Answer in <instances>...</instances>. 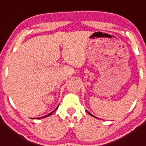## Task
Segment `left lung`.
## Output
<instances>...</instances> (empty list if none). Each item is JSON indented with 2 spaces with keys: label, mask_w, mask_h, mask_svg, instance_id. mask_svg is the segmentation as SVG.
I'll list each match as a JSON object with an SVG mask.
<instances>
[{
  "label": "left lung",
  "mask_w": 146,
  "mask_h": 146,
  "mask_svg": "<svg viewBox=\"0 0 146 146\" xmlns=\"http://www.w3.org/2000/svg\"><path fill=\"white\" fill-rule=\"evenodd\" d=\"M88 114H90V115H91V116H92V117H95V116H93V115H92V114H90V112H89V111H88Z\"/></svg>",
  "instance_id": "obj_1"
}]
</instances>
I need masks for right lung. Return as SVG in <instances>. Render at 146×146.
I'll return each mask as SVG.
<instances>
[{
    "instance_id": "1",
    "label": "right lung",
    "mask_w": 146,
    "mask_h": 146,
    "mask_svg": "<svg viewBox=\"0 0 146 146\" xmlns=\"http://www.w3.org/2000/svg\"><path fill=\"white\" fill-rule=\"evenodd\" d=\"M58 107H56V108L55 109V110H54V111H51V113H49V114H47V115H46V116H44V117H39V118H36V119H42V118H45V117H48V116H50V115H51V114H53V113H54V111H56V109H58Z\"/></svg>"
}]
</instances>
